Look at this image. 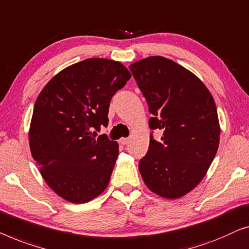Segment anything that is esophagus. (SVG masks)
I'll return each mask as SVG.
<instances>
[{
  "label": "esophagus",
  "instance_id": "obj_1",
  "mask_svg": "<svg viewBox=\"0 0 249 249\" xmlns=\"http://www.w3.org/2000/svg\"><path fill=\"white\" fill-rule=\"evenodd\" d=\"M128 142H129V139L128 138H122L120 140V143H121V144H123V145H126Z\"/></svg>",
  "mask_w": 249,
  "mask_h": 249
}]
</instances>
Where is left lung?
Here are the masks:
<instances>
[{"mask_svg":"<svg viewBox=\"0 0 249 249\" xmlns=\"http://www.w3.org/2000/svg\"><path fill=\"white\" fill-rule=\"evenodd\" d=\"M129 69L152 114L150 128L163 131L161 142L150 138L140 174L155 194L183 197L201 183L218 151L214 99L194 73L169 58L150 56Z\"/></svg>","mask_w":249,"mask_h":249,"instance_id":"left-lung-1","label":"left lung"}]
</instances>
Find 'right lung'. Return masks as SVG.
I'll return each mask as SVG.
<instances>
[{"instance_id":"right-lung-1","label":"right lung","mask_w":249,"mask_h":249,"mask_svg":"<svg viewBox=\"0 0 249 249\" xmlns=\"http://www.w3.org/2000/svg\"><path fill=\"white\" fill-rule=\"evenodd\" d=\"M132 74L121 62L88 58L55 74L35 103L29 145L41 177L59 197L87 203L106 190L118 144L106 135L111 97ZM97 134V133H96Z\"/></svg>"}]
</instances>
